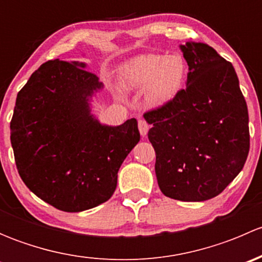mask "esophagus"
I'll list each match as a JSON object with an SVG mask.
<instances>
[{"mask_svg": "<svg viewBox=\"0 0 262 262\" xmlns=\"http://www.w3.org/2000/svg\"><path fill=\"white\" fill-rule=\"evenodd\" d=\"M138 129H139V133H141L142 137H146L148 133V129H149V125L144 119H139L138 120Z\"/></svg>", "mask_w": 262, "mask_h": 262, "instance_id": "34e87169", "label": "esophagus"}]
</instances>
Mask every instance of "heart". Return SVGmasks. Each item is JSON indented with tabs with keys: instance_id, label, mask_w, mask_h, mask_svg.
<instances>
[{
	"instance_id": "heart-1",
	"label": "heart",
	"mask_w": 262,
	"mask_h": 262,
	"mask_svg": "<svg viewBox=\"0 0 262 262\" xmlns=\"http://www.w3.org/2000/svg\"><path fill=\"white\" fill-rule=\"evenodd\" d=\"M187 77V63L179 53H148L134 57L121 67L125 87L144 90L152 105H163L178 96Z\"/></svg>"
}]
</instances>
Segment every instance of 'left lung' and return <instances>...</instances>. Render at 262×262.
I'll list each match as a JSON object with an SVG mask.
<instances>
[{
	"label": "left lung",
	"mask_w": 262,
	"mask_h": 262,
	"mask_svg": "<svg viewBox=\"0 0 262 262\" xmlns=\"http://www.w3.org/2000/svg\"><path fill=\"white\" fill-rule=\"evenodd\" d=\"M186 87L144 114L152 128L156 176L166 196L204 202L221 194L244 168L250 150L246 100L232 63L212 47L180 46Z\"/></svg>",
	"instance_id": "1"
}]
</instances>
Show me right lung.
<instances>
[{"label": "right lung", "mask_w": 262, "mask_h": 262, "mask_svg": "<svg viewBox=\"0 0 262 262\" xmlns=\"http://www.w3.org/2000/svg\"><path fill=\"white\" fill-rule=\"evenodd\" d=\"M80 62L41 64L18 91L10 129L18 175L34 194L63 212L107 202L118 171L141 139L138 123L101 124L90 101L102 83Z\"/></svg>", "instance_id": "1"}]
</instances>
